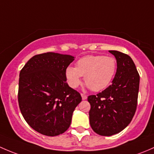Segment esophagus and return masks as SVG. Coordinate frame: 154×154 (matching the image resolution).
<instances>
[{
    "instance_id": "esophagus-1",
    "label": "esophagus",
    "mask_w": 154,
    "mask_h": 154,
    "mask_svg": "<svg viewBox=\"0 0 154 154\" xmlns=\"http://www.w3.org/2000/svg\"><path fill=\"white\" fill-rule=\"evenodd\" d=\"M81 96H82V99H83V100H85V99H87V98H88L87 95L84 94V93H81Z\"/></svg>"
}]
</instances>
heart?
Listing matches in <instances>:
<instances>
[{
	"instance_id": "obj_1",
	"label": "heart",
	"mask_w": 154,
	"mask_h": 154,
	"mask_svg": "<svg viewBox=\"0 0 154 154\" xmlns=\"http://www.w3.org/2000/svg\"><path fill=\"white\" fill-rule=\"evenodd\" d=\"M116 70L117 61L114 57L87 55L78 60L75 67L68 66L65 75L72 88H77L82 84V76H85L88 88L99 92L111 84Z\"/></svg>"
}]
</instances>
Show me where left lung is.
I'll return each mask as SVG.
<instances>
[{
	"label": "left lung",
	"instance_id": "left-lung-1",
	"mask_svg": "<svg viewBox=\"0 0 154 154\" xmlns=\"http://www.w3.org/2000/svg\"><path fill=\"white\" fill-rule=\"evenodd\" d=\"M109 52L117 61L112 84L88 98L90 126L104 136L118 134L130 124L136 112L139 88V74L132 58L116 50Z\"/></svg>",
	"mask_w": 154,
	"mask_h": 154
}]
</instances>
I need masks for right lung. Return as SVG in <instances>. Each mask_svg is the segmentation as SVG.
<instances>
[{
    "instance_id": "obj_1",
    "label": "right lung",
    "mask_w": 154,
    "mask_h": 154,
    "mask_svg": "<svg viewBox=\"0 0 154 154\" xmlns=\"http://www.w3.org/2000/svg\"><path fill=\"white\" fill-rule=\"evenodd\" d=\"M73 61L72 55L42 53L30 58L20 70L19 108L27 124L43 135L65 132L82 101L80 93L66 82V69Z\"/></svg>"
}]
</instances>
